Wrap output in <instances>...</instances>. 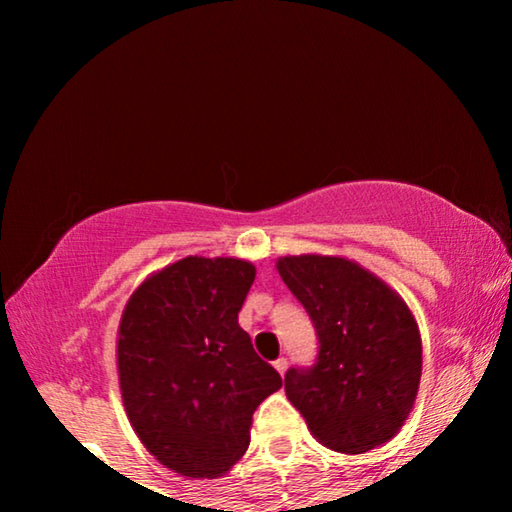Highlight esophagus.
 <instances>
[{
    "mask_svg": "<svg viewBox=\"0 0 512 512\" xmlns=\"http://www.w3.org/2000/svg\"><path fill=\"white\" fill-rule=\"evenodd\" d=\"M273 368H275L277 372H280V375H284V372H287V368H289V361L284 359V357H280V359H277V361L273 363Z\"/></svg>",
    "mask_w": 512,
    "mask_h": 512,
    "instance_id": "34e87169",
    "label": "esophagus"
}]
</instances>
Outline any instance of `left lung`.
Returning <instances> with one entry per match:
<instances>
[{
    "mask_svg": "<svg viewBox=\"0 0 512 512\" xmlns=\"http://www.w3.org/2000/svg\"><path fill=\"white\" fill-rule=\"evenodd\" d=\"M277 273L307 309L318 361L284 375L289 402L320 445L363 454L397 436L415 404L422 339L400 293L348 257L289 255Z\"/></svg>",
    "mask_w": 512,
    "mask_h": 512,
    "instance_id": "left-lung-1",
    "label": "left lung"
}]
</instances>
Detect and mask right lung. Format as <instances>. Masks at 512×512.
Segmentation results:
<instances>
[{
    "label": "right lung",
    "mask_w": 512,
    "mask_h": 512,
    "mask_svg": "<svg viewBox=\"0 0 512 512\" xmlns=\"http://www.w3.org/2000/svg\"><path fill=\"white\" fill-rule=\"evenodd\" d=\"M255 266L178 259L128 298L117 332L119 391L142 445L192 479H216L246 454L253 413L282 377L253 350L239 311Z\"/></svg>",
    "instance_id": "add662e5"
}]
</instances>
